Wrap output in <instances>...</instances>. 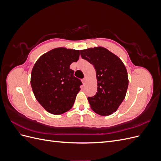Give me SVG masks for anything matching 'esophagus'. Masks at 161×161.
Returning a JSON list of instances; mask_svg holds the SVG:
<instances>
[{"label": "esophagus", "instance_id": "1", "mask_svg": "<svg viewBox=\"0 0 161 161\" xmlns=\"http://www.w3.org/2000/svg\"><path fill=\"white\" fill-rule=\"evenodd\" d=\"M82 84H83L84 85H85V83H86V78H84L83 79H82Z\"/></svg>", "mask_w": 161, "mask_h": 161}]
</instances>
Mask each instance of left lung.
<instances>
[{"label": "left lung", "instance_id": "1", "mask_svg": "<svg viewBox=\"0 0 161 161\" xmlns=\"http://www.w3.org/2000/svg\"><path fill=\"white\" fill-rule=\"evenodd\" d=\"M80 56L96 70L97 91L93 97H88L91 109L101 115L112 114L122 103L128 89V72L124 63L102 47L80 50Z\"/></svg>", "mask_w": 161, "mask_h": 161}]
</instances>
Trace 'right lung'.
I'll use <instances>...</instances> for the list:
<instances>
[{
  "label": "right lung",
  "instance_id": "1",
  "mask_svg": "<svg viewBox=\"0 0 161 161\" xmlns=\"http://www.w3.org/2000/svg\"><path fill=\"white\" fill-rule=\"evenodd\" d=\"M80 51L58 47L42 55L31 71V85L37 101L49 113L60 115L69 111L82 82L70 69L79 60Z\"/></svg>",
  "mask_w": 161,
  "mask_h": 161
}]
</instances>
